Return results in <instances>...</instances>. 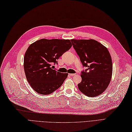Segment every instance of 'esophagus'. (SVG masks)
Listing matches in <instances>:
<instances>
[{"instance_id":"esophagus-1","label":"esophagus","mask_w":132,"mask_h":132,"mask_svg":"<svg viewBox=\"0 0 132 132\" xmlns=\"http://www.w3.org/2000/svg\"><path fill=\"white\" fill-rule=\"evenodd\" d=\"M77 75V73H71V74H69V75L70 76H76Z\"/></svg>"}]
</instances>
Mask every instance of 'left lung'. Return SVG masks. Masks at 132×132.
<instances>
[{
    "label": "left lung",
    "instance_id": "obj_1",
    "mask_svg": "<svg viewBox=\"0 0 132 132\" xmlns=\"http://www.w3.org/2000/svg\"><path fill=\"white\" fill-rule=\"evenodd\" d=\"M82 65L87 69L81 71L79 90L88 97L99 96L108 87L112 76L113 63L105 46L95 40H71Z\"/></svg>",
    "mask_w": 132,
    "mask_h": 132
}]
</instances>
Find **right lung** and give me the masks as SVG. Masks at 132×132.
Returning a JSON list of instances; mask_svg holds the SVG:
<instances>
[{"label": "right lung", "instance_id": "obj_1", "mask_svg": "<svg viewBox=\"0 0 132 132\" xmlns=\"http://www.w3.org/2000/svg\"><path fill=\"white\" fill-rule=\"evenodd\" d=\"M72 47L70 40L41 39L29 46L24 57L28 82L38 94L49 95L62 85L68 76L53 69L57 60Z\"/></svg>", "mask_w": 132, "mask_h": 132}]
</instances>
